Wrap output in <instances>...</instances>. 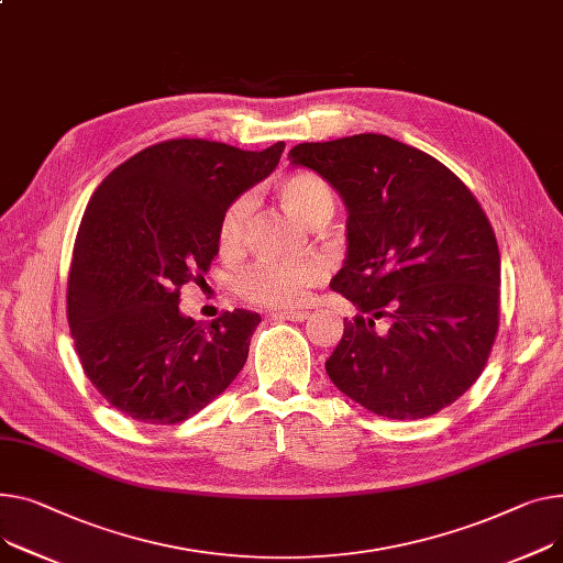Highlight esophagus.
Returning <instances> with one entry per match:
<instances>
[{"label": "esophagus", "mask_w": 563, "mask_h": 563, "mask_svg": "<svg viewBox=\"0 0 563 563\" xmlns=\"http://www.w3.org/2000/svg\"><path fill=\"white\" fill-rule=\"evenodd\" d=\"M272 319H276V321H306L308 312L306 310H276V312H272Z\"/></svg>", "instance_id": "1"}]
</instances>
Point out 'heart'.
Listing matches in <instances>:
<instances>
[{"label": "heart", "instance_id": "1", "mask_svg": "<svg viewBox=\"0 0 563 563\" xmlns=\"http://www.w3.org/2000/svg\"><path fill=\"white\" fill-rule=\"evenodd\" d=\"M276 195L285 212L310 229L321 227L334 212V195L330 185L310 172H294L280 178ZM251 212V195H240L223 210L217 229V242L223 253H238L244 246ZM323 276L325 267L319 260H303L296 265L260 262V265H253L238 276L235 289L244 301L253 306L283 310L303 303L308 291L317 287Z\"/></svg>", "mask_w": 563, "mask_h": 563}]
</instances>
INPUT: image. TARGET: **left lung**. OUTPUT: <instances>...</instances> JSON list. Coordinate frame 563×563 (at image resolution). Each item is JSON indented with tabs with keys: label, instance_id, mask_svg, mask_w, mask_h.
Here are the masks:
<instances>
[{
	"label": "left lung",
	"instance_id": "obj_1",
	"mask_svg": "<svg viewBox=\"0 0 563 563\" xmlns=\"http://www.w3.org/2000/svg\"><path fill=\"white\" fill-rule=\"evenodd\" d=\"M289 161L349 208V255L330 287L360 314L344 319L330 380L373 415H437L479 378L498 334L492 221L460 176L387 135L303 142Z\"/></svg>",
	"mask_w": 563,
	"mask_h": 563
}]
</instances>
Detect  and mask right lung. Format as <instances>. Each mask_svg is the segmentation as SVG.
I'll use <instances>...</instances> for the list:
<instances>
[{
  "mask_svg": "<svg viewBox=\"0 0 563 563\" xmlns=\"http://www.w3.org/2000/svg\"><path fill=\"white\" fill-rule=\"evenodd\" d=\"M283 148L165 140L95 190L74 242L67 321L88 380L122 415L174 426L238 378L260 314L221 312L203 328L180 314V289L203 280L223 210L276 169Z\"/></svg>",
  "mask_w": 563,
  "mask_h": 563,
  "instance_id": "obj_1",
  "label": "right lung"
}]
</instances>
